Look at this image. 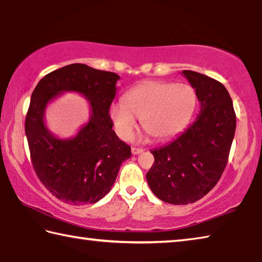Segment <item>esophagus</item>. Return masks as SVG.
Masks as SVG:
<instances>
[{
	"mask_svg": "<svg viewBox=\"0 0 262 262\" xmlns=\"http://www.w3.org/2000/svg\"><path fill=\"white\" fill-rule=\"evenodd\" d=\"M143 152V149L141 148H136V147H132V154L133 155H139Z\"/></svg>",
	"mask_w": 262,
	"mask_h": 262,
	"instance_id": "esophagus-1",
	"label": "esophagus"
}]
</instances>
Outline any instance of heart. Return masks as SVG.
<instances>
[{
    "label": "heart",
    "mask_w": 262,
    "mask_h": 262,
    "mask_svg": "<svg viewBox=\"0 0 262 262\" xmlns=\"http://www.w3.org/2000/svg\"><path fill=\"white\" fill-rule=\"evenodd\" d=\"M196 106L192 86L184 83L147 81L133 88L121 103L110 107L117 134L128 140L141 118L142 127L159 141L170 140L185 129Z\"/></svg>",
    "instance_id": "obj_1"
}]
</instances>
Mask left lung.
<instances>
[{
  "mask_svg": "<svg viewBox=\"0 0 262 262\" xmlns=\"http://www.w3.org/2000/svg\"><path fill=\"white\" fill-rule=\"evenodd\" d=\"M183 75L195 89L200 113L173 141L151 150L155 163L147 173L152 193L172 205L193 203L215 187L236 132L232 99L223 84L192 70Z\"/></svg>",
  "mask_w": 262,
  "mask_h": 262,
  "instance_id": "left-lung-1",
  "label": "left lung"
}]
</instances>
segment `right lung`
Listing matches in <instances>:
<instances>
[{
    "instance_id": "1",
    "label": "right lung",
    "mask_w": 262,
    "mask_h": 262,
    "mask_svg": "<svg viewBox=\"0 0 262 262\" xmlns=\"http://www.w3.org/2000/svg\"><path fill=\"white\" fill-rule=\"evenodd\" d=\"M119 75L73 63L42 77L31 96L25 119L32 165L42 185L61 201L79 206L107 194L130 147L112 129L110 106ZM78 92L91 101V119L72 139H59L45 125L48 103L62 92Z\"/></svg>"
}]
</instances>
